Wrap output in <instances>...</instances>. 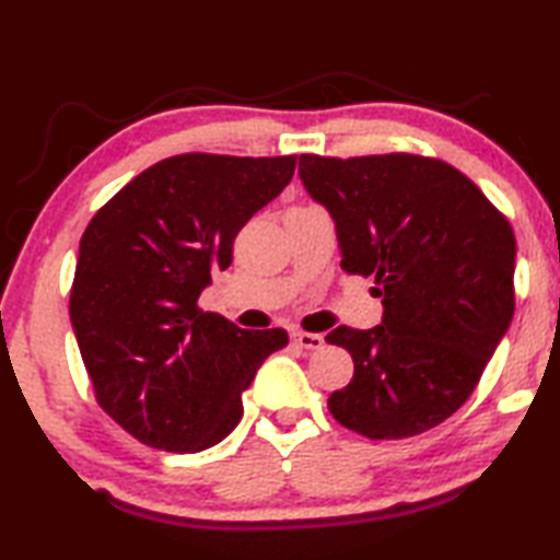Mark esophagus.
<instances>
[{
    "label": "esophagus",
    "instance_id": "obj_1",
    "mask_svg": "<svg viewBox=\"0 0 560 560\" xmlns=\"http://www.w3.org/2000/svg\"><path fill=\"white\" fill-rule=\"evenodd\" d=\"M293 343L299 348H306V350H318L324 348V336L318 334H306V330H293Z\"/></svg>",
    "mask_w": 560,
    "mask_h": 560
}]
</instances>
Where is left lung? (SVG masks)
Masks as SVG:
<instances>
[{"label": "left lung", "mask_w": 560, "mask_h": 560, "mask_svg": "<svg viewBox=\"0 0 560 560\" xmlns=\"http://www.w3.org/2000/svg\"><path fill=\"white\" fill-rule=\"evenodd\" d=\"M299 175L334 217L340 269L373 277L385 308L381 326L326 336L355 365L328 410L368 440L415 438L467 402L506 334L514 230L438 158L301 155Z\"/></svg>", "instance_id": "1"}]
</instances>
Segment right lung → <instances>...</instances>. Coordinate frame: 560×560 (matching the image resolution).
Segmentation results:
<instances>
[{"mask_svg":"<svg viewBox=\"0 0 560 560\" xmlns=\"http://www.w3.org/2000/svg\"><path fill=\"white\" fill-rule=\"evenodd\" d=\"M296 155L165 158L81 236L69 314L98 405L148 447L202 452L242 420V393L287 330L200 308L242 226L291 183Z\"/></svg>","mask_w":560,"mask_h":560,"instance_id":"add662e5","label":"right lung"}]
</instances>
